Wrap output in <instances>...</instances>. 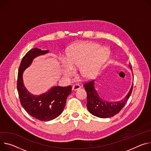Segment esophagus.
<instances>
[{
	"instance_id": "obj_1",
	"label": "esophagus",
	"mask_w": 151,
	"mask_h": 151,
	"mask_svg": "<svg viewBox=\"0 0 151 151\" xmlns=\"http://www.w3.org/2000/svg\"><path fill=\"white\" fill-rule=\"evenodd\" d=\"M81 88L80 85H78V84H75V85H73V87H72V89L73 91H76V90H78L80 88Z\"/></svg>"
}]
</instances>
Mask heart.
Wrapping results in <instances>:
<instances>
[{
  "label": "heart",
  "instance_id": "1",
  "mask_svg": "<svg viewBox=\"0 0 151 151\" xmlns=\"http://www.w3.org/2000/svg\"><path fill=\"white\" fill-rule=\"evenodd\" d=\"M99 48L100 46L93 42H81L73 46L67 55V63L63 64L65 75L71 76L73 68L80 67L82 77L92 78L109 55L107 50Z\"/></svg>",
  "mask_w": 151,
  "mask_h": 151
}]
</instances>
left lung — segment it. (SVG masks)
Instances as JSON below:
<instances>
[{
	"label": "left lung",
	"mask_w": 151,
	"mask_h": 151,
	"mask_svg": "<svg viewBox=\"0 0 151 151\" xmlns=\"http://www.w3.org/2000/svg\"><path fill=\"white\" fill-rule=\"evenodd\" d=\"M129 67L132 69L131 63ZM133 85V84H132ZM121 101L116 102H107L99 97L94 88L93 80L86 82L83 86L87 93L86 106L89 111L93 115L101 118H108L119 113L126 104L131 94L133 86Z\"/></svg>",
	"instance_id": "left-lung-1"
}]
</instances>
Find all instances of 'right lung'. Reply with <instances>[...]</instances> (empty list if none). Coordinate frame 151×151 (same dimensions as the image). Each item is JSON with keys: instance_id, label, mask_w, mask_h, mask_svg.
Wrapping results in <instances>:
<instances>
[{"instance_id": "right-lung-1", "label": "right lung", "mask_w": 151, "mask_h": 151, "mask_svg": "<svg viewBox=\"0 0 151 151\" xmlns=\"http://www.w3.org/2000/svg\"><path fill=\"white\" fill-rule=\"evenodd\" d=\"M48 50L34 48L25 55L20 63L17 88L22 107L32 117L42 121H49L59 116L65 107L66 99L71 92V86H55L47 92L39 96L29 93L24 86L22 75L23 71L37 56L45 54Z\"/></svg>"}]
</instances>
